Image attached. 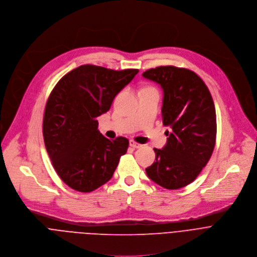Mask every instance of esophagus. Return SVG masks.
Returning <instances> with one entry per match:
<instances>
[{
  "label": "esophagus",
  "instance_id": "esophagus-1",
  "mask_svg": "<svg viewBox=\"0 0 257 257\" xmlns=\"http://www.w3.org/2000/svg\"><path fill=\"white\" fill-rule=\"evenodd\" d=\"M130 146H131V147H133L134 149L142 148V145H141V144H139V143H137V142H135L134 140H131V141H130Z\"/></svg>",
  "mask_w": 257,
  "mask_h": 257
}]
</instances>
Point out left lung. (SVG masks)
Here are the masks:
<instances>
[{"label":"left lung","instance_id":"left-lung-1","mask_svg":"<svg viewBox=\"0 0 257 257\" xmlns=\"http://www.w3.org/2000/svg\"><path fill=\"white\" fill-rule=\"evenodd\" d=\"M163 89L166 146L154 148L156 161L146 168L150 179L166 189L191 183L209 162L217 137L215 104L204 82L192 71L161 66L143 73Z\"/></svg>","mask_w":257,"mask_h":257}]
</instances>
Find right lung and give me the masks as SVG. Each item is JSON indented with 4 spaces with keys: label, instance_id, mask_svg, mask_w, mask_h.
I'll return each instance as SVG.
<instances>
[{
    "label": "right lung",
    "instance_id": "add662e5",
    "mask_svg": "<svg viewBox=\"0 0 257 257\" xmlns=\"http://www.w3.org/2000/svg\"><path fill=\"white\" fill-rule=\"evenodd\" d=\"M139 73L83 65L65 75L47 99L42 133L60 178L72 189L91 192L113 175L128 140H108L97 117L109 110L116 94Z\"/></svg>",
    "mask_w": 257,
    "mask_h": 257
}]
</instances>
